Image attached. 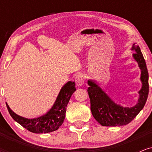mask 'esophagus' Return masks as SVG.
I'll return each mask as SVG.
<instances>
[{
    "label": "esophagus",
    "instance_id": "obj_1",
    "mask_svg": "<svg viewBox=\"0 0 152 152\" xmlns=\"http://www.w3.org/2000/svg\"><path fill=\"white\" fill-rule=\"evenodd\" d=\"M75 81H76V86L78 87H81L83 85L84 83V78H83V76L81 74L78 75L76 77V79H75Z\"/></svg>",
    "mask_w": 152,
    "mask_h": 152
}]
</instances>
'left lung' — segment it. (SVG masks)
<instances>
[{
	"label": "left lung",
	"instance_id": "8db88e82",
	"mask_svg": "<svg viewBox=\"0 0 152 152\" xmlns=\"http://www.w3.org/2000/svg\"><path fill=\"white\" fill-rule=\"evenodd\" d=\"M135 53L132 57L137 62L141 70L140 81L142 88L139 91L137 104L131 107L116 104L104 91L96 81L88 79V93L91 101V111L94 118L104 126H119L128 124L142 111L149 94V74L146 64L140 48L136 43L132 48Z\"/></svg>",
	"mask_w": 152,
	"mask_h": 152
}]
</instances>
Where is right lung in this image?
I'll list each match as a JSON object with an SVG mask.
<instances>
[{
	"label": "right lung",
	"mask_w": 152,
	"mask_h": 152,
	"mask_svg": "<svg viewBox=\"0 0 152 152\" xmlns=\"http://www.w3.org/2000/svg\"><path fill=\"white\" fill-rule=\"evenodd\" d=\"M75 86L74 81H68L64 84L50 110L38 117L28 118L18 116L10 109L8 104H6L7 109L11 117L29 132L35 134L54 132L64 123L67 104L72 94L76 90Z\"/></svg>",
	"instance_id": "obj_1"
}]
</instances>
